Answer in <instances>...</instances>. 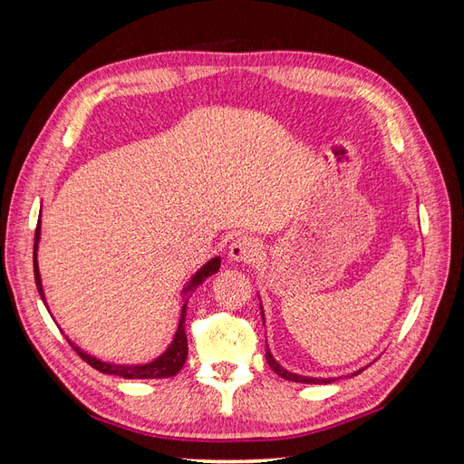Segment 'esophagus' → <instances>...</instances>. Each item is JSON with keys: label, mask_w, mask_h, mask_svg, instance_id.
Here are the masks:
<instances>
[{"label": "esophagus", "mask_w": 464, "mask_h": 464, "mask_svg": "<svg viewBox=\"0 0 464 464\" xmlns=\"http://www.w3.org/2000/svg\"><path fill=\"white\" fill-rule=\"evenodd\" d=\"M259 254H261V244L256 240V237H247V236L236 237L228 247V256L236 263H251L259 257Z\"/></svg>", "instance_id": "obj_1"}]
</instances>
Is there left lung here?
Returning a JSON list of instances; mask_svg holds the SVG:
<instances>
[{
	"instance_id": "left-lung-1",
	"label": "left lung",
	"mask_w": 464,
	"mask_h": 464,
	"mask_svg": "<svg viewBox=\"0 0 464 464\" xmlns=\"http://www.w3.org/2000/svg\"><path fill=\"white\" fill-rule=\"evenodd\" d=\"M259 310H261V317H263V325H265V314H263V305L259 304ZM265 358H266V363H269V366L273 368V372L276 373V375H280L283 379H288V382H296V383H333V382H336V377H310V375H302V373H294V372H288L286 368H283L280 366V363L273 358V354H271V350H269V344H266V350H265ZM363 370V368H362ZM362 370H358V372H362ZM358 372H354V373H358ZM353 373V375H354Z\"/></svg>"
}]
</instances>
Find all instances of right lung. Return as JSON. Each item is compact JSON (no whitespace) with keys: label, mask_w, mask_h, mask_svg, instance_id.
Masks as SVG:
<instances>
[{"label":"right lung","mask_w":464,"mask_h":464,"mask_svg":"<svg viewBox=\"0 0 464 464\" xmlns=\"http://www.w3.org/2000/svg\"><path fill=\"white\" fill-rule=\"evenodd\" d=\"M42 213V208H40ZM40 217H38V224H36V232H34V251H33V263H34V280H36V288L42 302L48 307L46 304V294H44V286H42V276L38 271V244H40ZM220 269V257H213L208 259L201 269L195 271V275L188 280V285L181 288V312H179V323L178 329L174 333L172 343L168 344V348L164 353L154 358L147 363H114V362H106L96 358L89 353H85L81 346H77L72 339H67L69 344L75 348V353L85 360L89 366H92L94 370L108 373V375H118L123 379H164V377H172L176 375L181 368H184L186 358H188V336H186V310H188V302L191 298V294L195 288H199L208 276H213L215 273H218ZM50 312V310H48ZM52 315V314H50Z\"/></svg>","instance_id":"1"}]
</instances>
